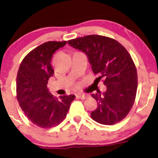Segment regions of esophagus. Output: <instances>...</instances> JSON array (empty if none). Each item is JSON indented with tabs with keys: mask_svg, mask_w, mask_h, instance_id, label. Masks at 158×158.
Here are the masks:
<instances>
[{
	"mask_svg": "<svg viewBox=\"0 0 158 158\" xmlns=\"http://www.w3.org/2000/svg\"><path fill=\"white\" fill-rule=\"evenodd\" d=\"M77 97L79 99H81V100H85V99H87L89 98V95L88 94H78Z\"/></svg>",
	"mask_w": 158,
	"mask_h": 158,
	"instance_id": "obj_1",
	"label": "esophagus"
}]
</instances>
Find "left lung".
I'll list each match as a JSON object with an SVG mask.
<instances>
[{"label":"left lung","instance_id":"1","mask_svg":"<svg viewBox=\"0 0 158 158\" xmlns=\"http://www.w3.org/2000/svg\"><path fill=\"white\" fill-rule=\"evenodd\" d=\"M68 43L86 54L98 79H105L106 91L92 94L98 102L92 118L104 125L121 121L133 106L137 89V72L130 54L118 42L100 35L79 37Z\"/></svg>","mask_w":158,"mask_h":158}]
</instances>
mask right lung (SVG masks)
Segmentation results:
<instances>
[{
    "mask_svg": "<svg viewBox=\"0 0 158 158\" xmlns=\"http://www.w3.org/2000/svg\"><path fill=\"white\" fill-rule=\"evenodd\" d=\"M67 42L50 41L42 44L23 59L16 77V94L21 108L37 127L49 129L57 126L66 116L75 95H52L47 84L54 74L52 54Z\"/></svg>",
    "mask_w": 158,
    "mask_h": 158,
    "instance_id": "add662e5",
    "label": "right lung"
}]
</instances>
